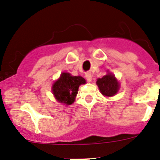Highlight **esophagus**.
<instances>
[{
	"mask_svg": "<svg viewBox=\"0 0 160 160\" xmlns=\"http://www.w3.org/2000/svg\"><path fill=\"white\" fill-rule=\"evenodd\" d=\"M85 77H86L88 82H91V80H92V75H91V73L88 72V73L85 74Z\"/></svg>",
	"mask_w": 160,
	"mask_h": 160,
	"instance_id": "1",
	"label": "esophagus"
}]
</instances>
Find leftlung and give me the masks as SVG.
Masks as SVG:
<instances>
[{
  "mask_svg": "<svg viewBox=\"0 0 160 160\" xmlns=\"http://www.w3.org/2000/svg\"><path fill=\"white\" fill-rule=\"evenodd\" d=\"M97 84L102 94L107 97L114 96L119 89V83L115 76L111 73H107L102 78L98 79Z\"/></svg>",
  "mask_w": 160,
  "mask_h": 160,
  "instance_id": "1",
  "label": "left lung"
}]
</instances>
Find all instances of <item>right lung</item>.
<instances>
[{"instance_id": "right-lung-1", "label": "right lung", "mask_w": 160, "mask_h": 160, "mask_svg": "<svg viewBox=\"0 0 160 160\" xmlns=\"http://www.w3.org/2000/svg\"><path fill=\"white\" fill-rule=\"evenodd\" d=\"M85 83V80L81 76H73L63 72L53 84L52 92L58 102L67 106L71 105L75 101L80 85Z\"/></svg>"}]
</instances>
